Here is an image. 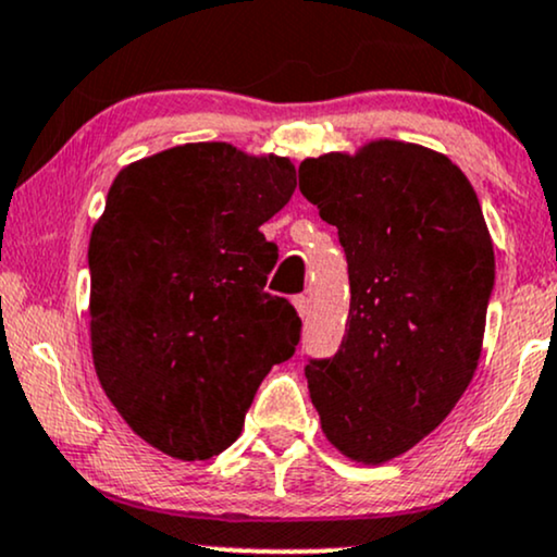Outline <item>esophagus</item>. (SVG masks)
<instances>
[{"label": "esophagus", "mask_w": 557, "mask_h": 557, "mask_svg": "<svg viewBox=\"0 0 557 557\" xmlns=\"http://www.w3.org/2000/svg\"><path fill=\"white\" fill-rule=\"evenodd\" d=\"M293 306H296V311H298L300 319H306L308 311H311V300H308L306 296H296V298H293Z\"/></svg>", "instance_id": "1"}]
</instances>
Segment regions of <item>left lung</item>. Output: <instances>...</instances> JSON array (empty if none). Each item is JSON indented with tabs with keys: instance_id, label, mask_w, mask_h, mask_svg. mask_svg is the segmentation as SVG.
<instances>
[{
	"instance_id": "8db88e82",
	"label": "left lung",
	"mask_w": 557,
	"mask_h": 557,
	"mask_svg": "<svg viewBox=\"0 0 557 557\" xmlns=\"http://www.w3.org/2000/svg\"><path fill=\"white\" fill-rule=\"evenodd\" d=\"M298 178L350 272L343 345L306 366L308 392L339 454L384 465L444 423L478 371L491 231L470 178L423 145L371 139L306 158Z\"/></svg>"
}]
</instances>
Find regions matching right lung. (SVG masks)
Masks as SVG:
<instances>
[{
  "label": "right lung",
  "mask_w": 557,
  "mask_h": 557,
  "mask_svg": "<svg viewBox=\"0 0 557 557\" xmlns=\"http://www.w3.org/2000/svg\"><path fill=\"white\" fill-rule=\"evenodd\" d=\"M296 191L290 158L189 143L134 160L92 225L90 350L139 438L181 461L240 435L300 319L264 293L277 246L259 231Z\"/></svg>",
  "instance_id": "add662e5"
}]
</instances>
